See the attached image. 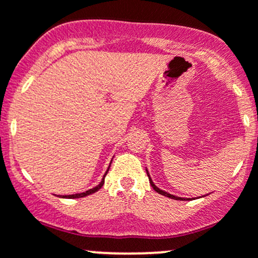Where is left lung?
Segmentation results:
<instances>
[{
    "instance_id": "1",
    "label": "left lung",
    "mask_w": 258,
    "mask_h": 258,
    "mask_svg": "<svg viewBox=\"0 0 258 258\" xmlns=\"http://www.w3.org/2000/svg\"><path fill=\"white\" fill-rule=\"evenodd\" d=\"M147 171V170H146ZM147 176H148V178H150V183H151V186H152V188L155 189L156 192H158V194L160 195H163V196H166V197H170V199H172V200H179V201H181V200H184V199H182V197H177V196H173V195H171V194H168V192H165V191H162V189H160L158 188L157 186H155V183H153L152 182V179H151V177H150V173H148V171H147ZM188 200V199H187ZM191 200V199H189Z\"/></svg>"
}]
</instances>
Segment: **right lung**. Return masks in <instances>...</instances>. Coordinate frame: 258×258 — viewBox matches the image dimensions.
I'll return each instance as SVG.
<instances>
[{"label":"right lung","instance_id":"obj_1","mask_svg":"<svg viewBox=\"0 0 258 258\" xmlns=\"http://www.w3.org/2000/svg\"><path fill=\"white\" fill-rule=\"evenodd\" d=\"M108 168H110V167H108ZM107 172H108V170H107ZM107 172L105 173V176H103L102 181L100 182V184H97V186L93 187V188L88 189V191H86V192H82V194L67 195V196H62V197H63V199H80V197H85V196H88V195H91V194H95V192H96V191H98V189H100L101 187L103 186V183H105V177H106V175H107Z\"/></svg>","mask_w":258,"mask_h":258}]
</instances>
